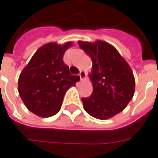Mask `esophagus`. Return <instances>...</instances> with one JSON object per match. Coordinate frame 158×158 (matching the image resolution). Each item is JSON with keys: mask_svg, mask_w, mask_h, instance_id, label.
Wrapping results in <instances>:
<instances>
[{"mask_svg": "<svg viewBox=\"0 0 158 158\" xmlns=\"http://www.w3.org/2000/svg\"><path fill=\"white\" fill-rule=\"evenodd\" d=\"M79 77H80V79L81 80H83V79H85V78H86V72H84V71H80V72H79Z\"/></svg>", "mask_w": 158, "mask_h": 158, "instance_id": "obj_1", "label": "esophagus"}]
</instances>
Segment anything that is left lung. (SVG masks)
<instances>
[{
	"instance_id": "1",
	"label": "left lung",
	"mask_w": 158,
	"mask_h": 158,
	"mask_svg": "<svg viewBox=\"0 0 158 158\" xmlns=\"http://www.w3.org/2000/svg\"><path fill=\"white\" fill-rule=\"evenodd\" d=\"M92 59V94L82 98L87 113L98 119H108L121 112L132 100L135 80L127 61L113 46L105 41H79Z\"/></svg>"
}]
</instances>
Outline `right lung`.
I'll list each match as a JSON object with an SVG mask.
<instances>
[{"instance_id": "add662e5", "label": "right lung", "mask_w": 158, "mask_h": 158, "mask_svg": "<svg viewBox=\"0 0 158 158\" xmlns=\"http://www.w3.org/2000/svg\"><path fill=\"white\" fill-rule=\"evenodd\" d=\"M72 46V42L43 45L19 76L20 97L26 108L39 117L57 113L67 90L79 81V76L71 74L63 61L64 52Z\"/></svg>"}]
</instances>
